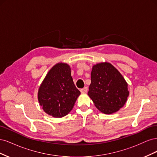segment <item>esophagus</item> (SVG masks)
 Instances as JSON below:
<instances>
[{
	"instance_id": "34e87169",
	"label": "esophagus",
	"mask_w": 157,
	"mask_h": 157,
	"mask_svg": "<svg viewBox=\"0 0 157 157\" xmlns=\"http://www.w3.org/2000/svg\"><path fill=\"white\" fill-rule=\"evenodd\" d=\"M80 91L81 93L84 94V93H86L88 92V88L87 87H84V88H82L80 90Z\"/></svg>"
}]
</instances>
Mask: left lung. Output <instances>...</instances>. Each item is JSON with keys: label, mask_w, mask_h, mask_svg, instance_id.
I'll return each instance as SVG.
<instances>
[{"label": "left lung", "mask_w": 157, "mask_h": 157, "mask_svg": "<svg viewBox=\"0 0 157 157\" xmlns=\"http://www.w3.org/2000/svg\"><path fill=\"white\" fill-rule=\"evenodd\" d=\"M88 95L98 110L112 114L124 105L129 92L128 84L119 71L105 62L93 66Z\"/></svg>", "instance_id": "obj_1"}]
</instances>
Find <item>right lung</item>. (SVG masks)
<instances>
[{
  "instance_id": "obj_1",
  "label": "right lung",
  "mask_w": 157,
  "mask_h": 157,
  "mask_svg": "<svg viewBox=\"0 0 157 157\" xmlns=\"http://www.w3.org/2000/svg\"><path fill=\"white\" fill-rule=\"evenodd\" d=\"M80 92L76 88L67 63L55 65L46 75L38 92V100L44 111L56 118L72 110Z\"/></svg>"
}]
</instances>
